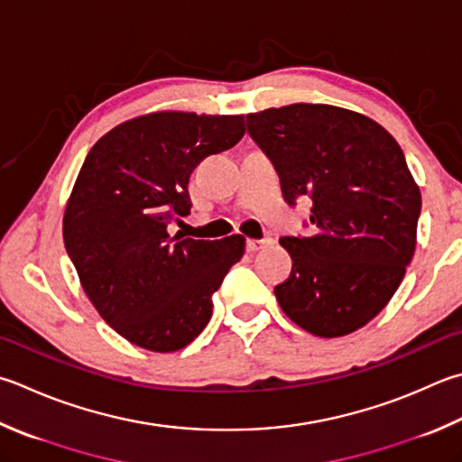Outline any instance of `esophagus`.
Here are the masks:
<instances>
[{
    "label": "esophagus",
    "instance_id": "1",
    "mask_svg": "<svg viewBox=\"0 0 462 462\" xmlns=\"http://www.w3.org/2000/svg\"><path fill=\"white\" fill-rule=\"evenodd\" d=\"M273 243L272 237H263V239H247V251L249 254H255V251H261L269 247Z\"/></svg>",
    "mask_w": 462,
    "mask_h": 462
}]
</instances>
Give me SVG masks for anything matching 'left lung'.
<instances>
[{
  "label": "left lung",
  "instance_id": "8db88e82",
  "mask_svg": "<svg viewBox=\"0 0 462 462\" xmlns=\"http://www.w3.org/2000/svg\"><path fill=\"white\" fill-rule=\"evenodd\" d=\"M247 133L285 203H313L308 237L280 239L293 267L277 301L313 336L356 332L384 310L414 255L422 201L402 149L368 116L328 104L249 115Z\"/></svg>",
  "mask_w": 462,
  "mask_h": 462
}]
</instances>
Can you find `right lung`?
<instances>
[{"label":"right lung","instance_id":"add662e5","mask_svg":"<svg viewBox=\"0 0 462 462\" xmlns=\"http://www.w3.org/2000/svg\"><path fill=\"white\" fill-rule=\"evenodd\" d=\"M243 134V116L154 112L112 128L86 156L64 245L94 308L128 342L175 352L211 319V295L245 254V237L190 239L169 227L193 207V169Z\"/></svg>","mask_w":462,"mask_h":462}]
</instances>
